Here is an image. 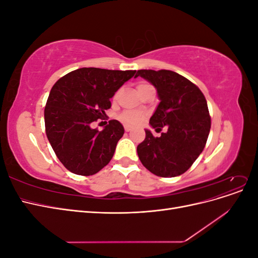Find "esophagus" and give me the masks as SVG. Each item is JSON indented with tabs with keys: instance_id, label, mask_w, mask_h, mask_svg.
Masks as SVG:
<instances>
[{
	"instance_id": "34e87169",
	"label": "esophagus",
	"mask_w": 258,
	"mask_h": 258,
	"mask_svg": "<svg viewBox=\"0 0 258 258\" xmlns=\"http://www.w3.org/2000/svg\"><path fill=\"white\" fill-rule=\"evenodd\" d=\"M131 129H132L131 126H128V124H124V131L129 132V131H131Z\"/></svg>"
}]
</instances>
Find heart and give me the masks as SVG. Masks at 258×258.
Segmentation results:
<instances>
[{"label": "heart", "instance_id": "heart-1", "mask_svg": "<svg viewBox=\"0 0 258 258\" xmlns=\"http://www.w3.org/2000/svg\"><path fill=\"white\" fill-rule=\"evenodd\" d=\"M151 84L145 83V82H140L138 84V90L139 92H142L146 88L151 87ZM116 98V95L114 96V99ZM118 118L127 124H137L143 119V114L136 111H123L118 115Z\"/></svg>", "mask_w": 258, "mask_h": 258}]
</instances>
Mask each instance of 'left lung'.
I'll use <instances>...</instances> for the list:
<instances>
[{"instance_id": "1", "label": "left lung", "mask_w": 258, "mask_h": 258, "mask_svg": "<svg viewBox=\"0 0 258 258\" xmlns=\"http://www.w3.org/2000/svg\"><path fill=\"white\" fill-rule=\"evenodd\" d=\"M158 92L160 103L150 123L159 138L145 130V139L138 145L142 165L161 177L181 175L204 151L211 129V117L204 93L186 77L169 70H139Z\"/></svg>"}]
</instances>
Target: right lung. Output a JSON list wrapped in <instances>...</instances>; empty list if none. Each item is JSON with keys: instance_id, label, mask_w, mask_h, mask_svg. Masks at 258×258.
<instances>
[{"instance_id": "1", "label": "right lung", "mask_w": 258, "mask_h": 258, "mask_svg": "<svg viewBox=\"0 0 258 258\" xmlns=\"http://www.w3.org/2000/svg\"><path fill=\"white\" fill-rule=\"evenodd\" d=\"M136 71L82 68L62 76L52 86L46 102V136L69 171L93 175L111 161L123 127L112 119L102 131L90 124L105 118L110 99Z\"/></svg>"}]
</instances>
